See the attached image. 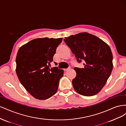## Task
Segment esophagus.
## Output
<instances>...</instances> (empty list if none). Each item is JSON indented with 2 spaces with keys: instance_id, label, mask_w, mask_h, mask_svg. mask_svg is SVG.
<instances>
[{
  "instance_id": "1",
  "label": "esophagus",
  "mask_w": 126,
  "mask_h": 126,
  "mask_svg": "<svg viewBox=\"0 0 126 126\" xmlns=\"http://www.w3.org/2000/svg\"><path fill=\"white\" fill-rule=\"evenodd\" d=\"M70 69V68L69 67L68 68H67V69H64V71H67L69 70Z\"/></svg>"
}]
</instances>
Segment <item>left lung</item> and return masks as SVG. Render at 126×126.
<instances>
[{
	"instance_id": "obj_1",
	"label": "left lung",
	"mask_w": 126,
	"mask_h": 126,
	"mask_svg": "<svg viewBox=\"0 0 126 126\" xmlns=\"http://www.w3.org/2000/svg\"><path fill=\"white\" fill-rule=\"evenodd\" d=\"M64 41L78 63L85 62L83 68H74L76 77L72 83L75 90L85 96L96 94L105 85L112 70L113 57L109 46L88 32L65 37Z\"/></svg>"
}]
</instances>
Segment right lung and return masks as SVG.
<instances>
[{
	"label": "right lung",
	"instance_id": "obj_1",
	"mask_svg": "<svg viewBox=\"0 0 126 126\" xmlns=\"http://www.w3.org/2000/svg\"><path fill=\"white\" fill-rule=\"evenodd\" d=\"M60 38H37L19 49L16 58V74L22 85L37 99L45 100L57 91L63 70L49 68Z\"/></svg>",
	"mask_w": 126,
	"mask_h": 126
}]
</instances>
